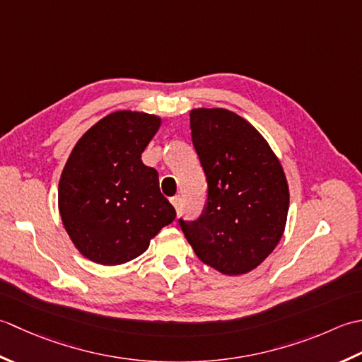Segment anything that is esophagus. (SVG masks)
<instances>
[{"instance_id": "34e87169", "label": "esophagus", "mask_w": 362, "mask_h": 362, "mask_svg": "<svg viewBox=\"0 0 362 362\" xmlns=\"http://www.w3.org/2000/svg\"><path fill=\"white\" fill-rule=\"evenodd\" d=\"M170 203L173 204L175 211L180 212V209H181V198L180 197H173V198H170Z\"/></svg>"}]
</instances>
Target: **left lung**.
<instances>
[{
    "label": "left lung",
    "mask_w": 362,
    "mask_h": 362,
    "mask_svg": "<svg viewBox=\"0 0 362 362\" xmlns=\"http://www.w3.org/2000/svg\"><path fill=\"white\" fill-rule=\"evenodd\" d=\"M192 142L208 181L197 222L180 220L198 259L228 276L261 265L284 234L289 186L281 162L252 123L223 107L190 110Z\"/></svg>",
    "instance_id": "left-lung-1"
}]
</instances>
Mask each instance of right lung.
I'll return each mask as SVG.
<instances>
[{
  "mask_svg": "<svg viewBox=\"0 0 362 362\" xmlns=\"http://www.w3.org/2000/svg\"><path fill=\"white\" fill-rule=\"evenodd\" d=\"M160 122L154 114L115 110L73 146L59 181L57 206L73 245L88 261L120 265L136 259L175 220L158 172L142 162Z\"/></svg>",
  "mask_w": 362,
  "mask_h": 362,
  "instance_id": "obj_1",
  "label": "right lung"
}]
</instances>
